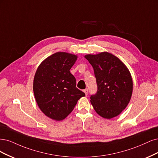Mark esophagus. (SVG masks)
<instances>
[{"label": "esophagus", "instance_id": "esophagus-1", "mask_svg": "<svg viewBox=\"0 0 158 158\" xmlns=\"http://www.w3.org/2000/svg\"><path fill=\"white\" fill-rule=\"evenodd\" d=\"M83 91H84V93H85V95L87 96V94H88V89H85Z\"/></svg>", "mask_w": 158, "mask_h": 158}]
</instances>
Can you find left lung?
<instances>
[{
    "instance_id": "obj_1",
    "label": "left lung",
    "mask_w": 158,
    "mask_h": 158,
    "mask_svg": "<svg viewBox=\"0 0 158 158\" xmlns=\"http://www.w3.org/2000/svg\"><path fill=\"white\" fill-rule=\"evenodd\" d=\"M92 65L98 86L90 102L96 112L104 119L119 115L126 108L133 93V79L129 69L114 54L102 52L86 54Z\"/></svg>"
}]
</instances>
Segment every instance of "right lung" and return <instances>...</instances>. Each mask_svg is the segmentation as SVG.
I'll return each mask as SVG.
<instances>
[{"label":"right lung","instance_id":"right-lung-1","mask_svg":"<svg viewBox=\"0 0 158 158\" xmlns=\"http://www.w3.org/2000/svg\"><path fill=\"white\" fill-rule=\"evenodd\" d=\"M77 59L73 54L56 52L44 59L35 72V100L42 112L55 121L64 119L85 96L76 87L75 78L69 71Z\"/></svg>","mask_w":158,"mask_h":158}]
</instances>
